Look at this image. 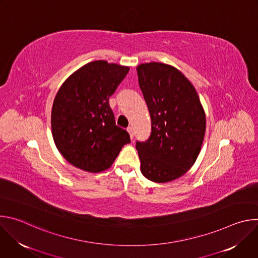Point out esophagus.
<instances>
[{"label": "esophagus", "mask_w": 258, "mask_h": 258, "mask_svg": "<svg viewBox=\"0 0 258 258\" xmlns=\"http://www.w3.org/2000/svg\"><path fill=\"white\" fill-rule=\"evenodd\" d=\"M126 131H127V133L130 134V137H131V139L133 140V139H134V128H133L132 126H128Z\"/></svg>", "instance_id": "1"}]
</instances>
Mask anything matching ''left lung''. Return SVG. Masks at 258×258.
<instances>
[{
    "label": "left lung",
    "mask_w": 258,
    "mask_h": 258,
    "mask_svg": "<svg viewBox=\"0 0 258 258\" xmlns=\"http://www.w3.org/2000/svg\"><path fill=\"white\" fill-rule=\"evenodd\" d=\"M139 85L151 117V135L136 148L145 177L167 182L195 163L205 135L206 118L191 82L175 67L158 62L137 67Z\"/></svg>",
    "instance_id": "left-lung-1"
}]
</instances>
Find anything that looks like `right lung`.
Wrapping results in <instances>:
<instances>
[{"mask_svg":"<svg viewBox=\"0 0 258 258\" xmlns=\"http://www.w3.org/2000/svg\"><path fill=\"white\" fill-rule=\"evenodd\" d=\"M128 70L127 66L104 60L93 61L73 72L59 89L52 107V135L70 164L101 172L131 143L128 133L115 124L109 105V97Z\"/></svg>","mask_w":258,"mask_h":258,"instance_id":"obj_1","label":"right lung"}]
</instances>
